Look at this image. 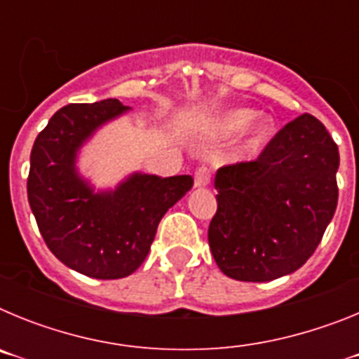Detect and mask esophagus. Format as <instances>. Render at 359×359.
Masks as SVG:
<instances>
[{
	"mask_svg": "<svg viewBox=\"0 0 359 359\" xmlns=\"http://www.w3.org/2000/svg\"><path fill=\"white\" fill-rule=\"evenodd\" d=\"M194 183L196 187H207L210 183V169L208 167H198L194 174Z\"/></svg>",
	"mask_w": 359,
	"mask_h": 359,
	"instance_id": "1",
	"label": "esophagus"
}]
</instances>
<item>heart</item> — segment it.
I'll use <instances>...</instances> for the list:
<instances>
[{"label": "heart", "mask_w": 359, "mask_h": 359, "mask_svg": "<svg viewBox=\"0 0 359 359\" xmlns=\"http://www.w3.org/2000/svg\"><path fill=\"white\" fill-rule=\"evenodd\" d=\"M257 116H259V111L252 107H236V109L224 111L223 115L212 120L208 133L215 140H228L244 133L236 156L239 160H248L262 151V147L271 140L275 131L273 120L269 116H259L257 119Z\"/></svg>", "instance_id": "heart-1"}]
</instances>
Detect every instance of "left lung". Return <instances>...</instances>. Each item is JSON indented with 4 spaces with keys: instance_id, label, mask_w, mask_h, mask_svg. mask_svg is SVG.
<instances>
[{
    "instance_id": "1",
    "label": "left lung",
    "mask_w": 359,
    "mask_h": 359,
    "mask_svg": "<svg viewBox=\"0 0 359 359\" xmlns=\"http://www.w3.org/2000/svg\"><path fill=\"white\" fill-rule=\"evenodd\" d=\"M338 145L309 113L286 123L253 161L217 170L208 244L219 269L269 282L307 262L338 205Z\"/></svg>"
}]
</instances>
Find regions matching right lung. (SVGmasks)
I'll list each match as a JSON object with an SVG mask.
<instances>
[{
  "mask_svg": "<svg viewBox=\"0 0 359 359\" xmlns=\"http://www.w3.org/2000/svg\"><path fill=\"white\" fill-rule=\"evenodd\" d=\"M129 111L116 98L69 104L37 135L30 154L28 203L50 252L91 278H123L140 268L165 212L192 189V176L133 172L95 192L77 154L98 128Z\"/></svg>",
  "mask_w": 359,
  "mask_h": 359,
  "instance_id": "obj_1",
  "label": "right lung"
}]
</instances>
